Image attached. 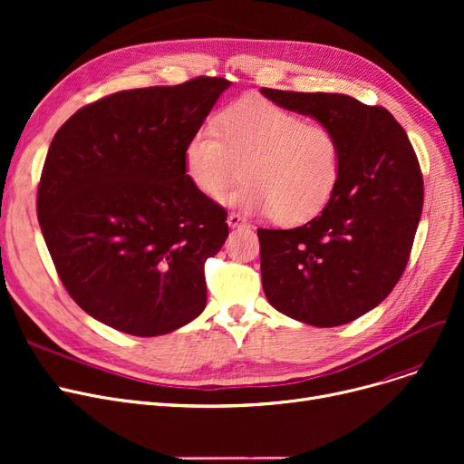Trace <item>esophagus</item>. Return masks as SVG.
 I'll return each mask as SVG.
<instances>
[{
    "mask_svg": "<svg viewBox=\"0 0 464 464\" xmlns=\"http://www.w3.org/2000/svg\"><path fill=\"white\" fill-rule=\"evenodd\" d=\"M227 224H229V227H242V226H246V219L242 218L240 214H235V212H231L229 216H227Z\"/></svg>",
    "mask_w": 464,
    "mask_h": 464,
    "instance_id": "obj_1",
    "label": "esophagus"
}]
</instances>
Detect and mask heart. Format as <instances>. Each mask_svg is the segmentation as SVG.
I'll use <instances>...</instances> for the list:
<instances>
[{"label": "heart", "instance_id": "heart-1", "mask_svg": "<svg viewBox=\"0 0 464 464\" xmlns=\"http://www.w3.org/2000/svg\"><path fill=\"white\" fill-rule=\"evenodd\" d=\"M231 201L246 212L304 224L334 198L343 177V144L333 128L306 121L265 97H245L203 121L184 146V170L207 198L219 201L242 177Z\"/></svg>", "mask_w": 464, "mask_h": 464}]
</instances>
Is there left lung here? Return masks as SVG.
<instances>
[{"label": "left lung", "mask_w": 464, "mask_h": 464, "mask_svg": "<svg viewBox=\"0 0 464 464\" xmlns=\"http://www.w3.org/2000/svg\"><path fill=\"white\" fill-rule=\"evenodd\" d=\"M261 93L333 128L343 144V177L322 214L295 229H257L263 291L297 322L350 324L392 294L406 269L423 208L416 152L383 107L344 93Z\"/></svg>", "instance_id": "obj_1"}]
</instances>
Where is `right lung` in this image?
Masks as SVG:
<instances>
[{
    "label": "right lung",
    "instance_id": "add662e5",
    "mask_svg": "<svg viewBox=\"0 0 464 464\" xmlns=\"http://www.w3.org/2000/svg\"><path fill=\"white\" fill-rule=\"evenodd\" d=\"M229 86L116 92L56 131L37 218L67 294L97 322L158 336L205 310V261L224 246L227 212L186 177L184 146Z\"/></svg>",
    "mask_w": 464,
    "mask_h": 464
}]
</instances>
